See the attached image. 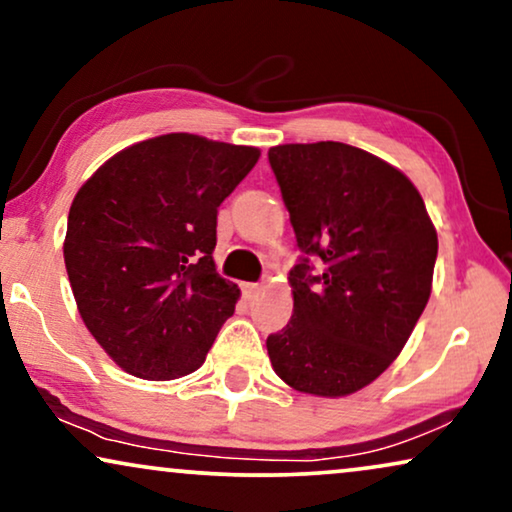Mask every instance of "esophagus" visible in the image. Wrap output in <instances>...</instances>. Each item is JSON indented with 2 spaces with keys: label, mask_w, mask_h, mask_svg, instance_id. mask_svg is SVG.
<instances>
[{
  "label": "esophagus",
  "mask_w": 512,
  "mask_h": 512,
  "mask_svg": "<svg viewBox=\"0 0 512 512\" xmlns=\"http://www.w3.org/2000/svg\"><path fill=\"white\" fill-rule=\"evenodd\" d=\"M261 291H263L261 284H242V293H244V298H247V300L258 298V296H261Z\"/></svg>",
  "instance_id": "obj_1"
}]
</instances>
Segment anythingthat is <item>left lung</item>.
I'll use <instances>...</instances> for the list:
<instances>
[{"mask_svg": "<svg viewBox=\"0 0 512 512\" xmlns=\"http://www.w3.org/2000/svg\"><path fill=\"white\" fill-rule=\"evenodd\" d=\"M268 160L300 249L291 321L265 342L272 368L303 394H354L401 354L429 303L436 228L412 181L356 146L282 144Z\"/></svg>", "mask_w": 512, "mask_h": 512, "instance_id": "8db88e82", "label": "left lung"}]
</instances>
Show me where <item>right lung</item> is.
Masks as SVG:
<instances>
[{
	"mask_svg": "<svg viewBox=\"0 0 512 512\" xmlns=\"http://www.w3.org/2000/svg\"><path fill=\"white\" fill-rule=\"evenodd\" d=\"M258 156L172 132L116 153L76 193L69 284L83 324L130 375L193 373L233 317L240 289L216 272V214Z\"/></svg>",
	"mask_w": 512,
	"mask_h": 512,
	"instance_id": "right-lung-1",
	"label": "right lung"
}]
</instances>
